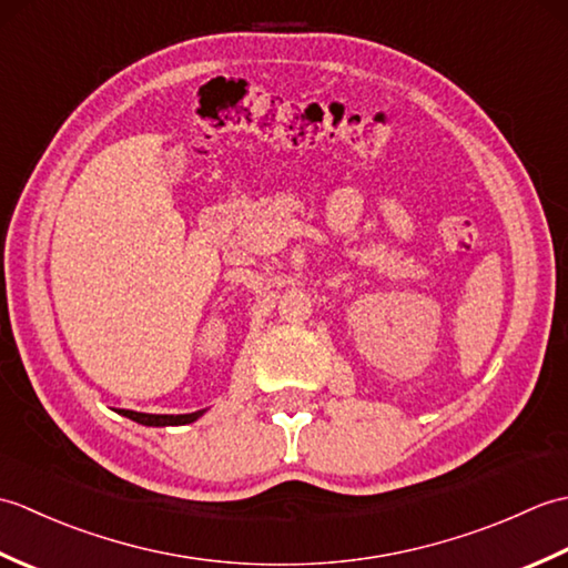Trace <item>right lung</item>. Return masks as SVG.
<instances>
[{"label":"right lung","instance_id":"right-lung-1","mask_svg":"<svg viewBox=\"0 0 568 568\" xmlns=\"http://www.w3.org/2000/svg\"><path fill=\"white\" fill-rule=\"evenodd\" d=\"M207 409H197V413H187V415H149V413H134V409H122V415L139 422V425L146 427H180V425H190V422L200 419Z\"/></svg>","mask_w":568,"mask_h":568}]
</instances>
